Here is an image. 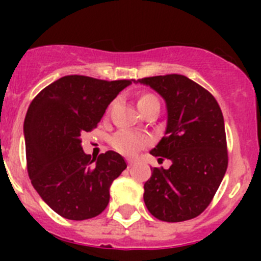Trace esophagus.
<instances>
[{
	"label": "esophagus",
	"instance_id": "1",
	"mask_svg": "<svg viewBox=\"0 0 261 261\" xmlns=\"http://www.w3.org/2000/svg\"><path fill=\"white\" fill-rule=\"evenodd\" d=\"M133 165H135V162H133V161H128V166H129V167H132Z\"/></svg>",
	"mask_w": 261,
	"mask_h": 261
}]
</instances>
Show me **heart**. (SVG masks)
Returning a JSON list of instances; mask_svg holds the SVG:
<instances>
[{"mask_svg": "<svg viewBox=\"0 0 261 261\" xmlns=\"http://www.w3.org/2000/svg\"><path fill=\"white\" fill-rule=\"evenodd\" d=\"M151 105H158L156 96L151 93H142L137 99V107L140 111H144ZM111 146L115 150L124 155H135L138 150L150 144V138L145 135H140L132 130H119L110 138Z\"/></svg>", "mask_w": 261, "mask_h": 261, "instance_id": "heart-1", "label": "heart"}]
</instances>
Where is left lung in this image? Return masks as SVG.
<instances>
[{
    "label": "left lung",
    "mask_w": 261,
    "mask_h": 261,
    "mask_svg": "<svg viewBox=\"0 0 261 261\" xmlns=\"http://www.w3.org/2000/svg\"><path fill=\"white\" fill-rule=\"evenodd\" d=\"M154 89L166 100L167 128L151 155L172 162L154 167L144 186L147 211L166 222L200 216L213 200L227 168L222 111L208 90L181 74L133 81Z\"/></svg>",
    "instance_id": "1"
}]
</instances>
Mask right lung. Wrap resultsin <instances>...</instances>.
Listing matches in <instances>:
<instances>
[{"instance_id":"1","label":"right lung","mask_w":261,"mask_h":261,"mask_svg":"<svg viewBox=\"0 0 261 261\" xmlns=\"http://www.w3.org/2000/svg\"><path fill=\"white\" fill-rule=\"evenodd\" d=\"M130 84L65 75L41 90L27 110L29 176L41 199L64 218L89 220L107 208L111 184L126 163L112 150L91 159L82 150V135L96 128L108 105Z\"/></svg>"}]
</instances>
